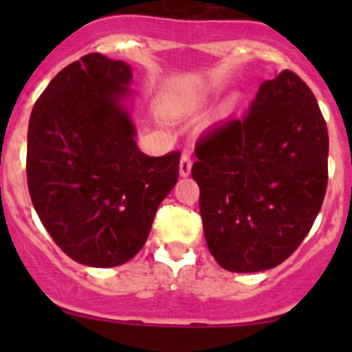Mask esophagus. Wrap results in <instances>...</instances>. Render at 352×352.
Returning a JSON list of instances; mask_svg holds the SVG:
<instances>
[{"label": "esophagus", "mask_w": 352, "mask_h": 352, "mask_svg": "<svg viewBox=\"0 0 352 352\" xmlns=\"http://www.w3.org/2000/svg\"><path fill=\"white\" fill-rule=\"evenodd\" d=\"M190 168H192V160L187 151H184L182 158H180V175L187 177L190 173Z\"/></svg>", "instance_id": "obj_1"}]
</instances>
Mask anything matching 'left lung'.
I'll return each instance as SVG.
<instances>
[{"label": "left lung", "mask_w": 352, "mask_h": 352, "mask_svg": "<svg viewBox=\"0 0 352 352\" xmlns=\"http://www.w3.org/2000/svg\"><path fill=\"white\" fill-rule=\"evenodd\" d=\"M196 156L199 211L216 262L232 272L285 262L327 190V124L308 85L289 69L265 80L242 119L201 136Z\"/></svg>", "instance_id": "left-lung-1"}]
</instances>
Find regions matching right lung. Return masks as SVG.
<instances>
[{
	"label": "right lung",
	"mask_w": 352,
	"mask_h": 352,
	"mask_svg": "<svg viewBox=\"0 0 352 352\" xmlns=\"http://www.w3.org/2000/svg\"><path fill=\"white\" fill-rule=\"evenodd\" d=\"M131 80L124 61L83 56L52 78L28 122L32 204L56 245L90 267L131 261L179 180L180 151L148 156L134 141Z\"/></svg>",
	"instance_id": "obj_1"
}]
</instances>
